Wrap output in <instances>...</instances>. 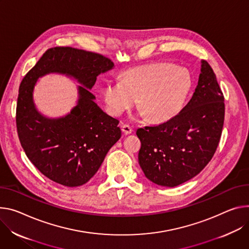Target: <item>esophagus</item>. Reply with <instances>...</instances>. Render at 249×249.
<instances>
[{"mask_svg": "<svg viewBox=\"0 0 249 249\" xmlns=\"http://www.w3.org/2000/svg\"><path fill=\"white\" fill-rule=\"evenodd\" d=\"M121 130H122V132L124 133V135H129V134H131L132 133V128L129 126V125H127V124H123L122 126H121Z\"/></svg>", "mask_w": 249, "mask_h": 249, "instance_id": "34e87169", "label": "esophagus"}]
</instances>
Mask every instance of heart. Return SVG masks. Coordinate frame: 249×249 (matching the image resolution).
<instances>
[{"instance_id":"1","label":"heart","mask_w":249,"mask_h":249,"mask_svg":"<svg viewBox=\"0 0 249 249\" xmlns=\"http://www.w3.org/2000/svg\"><path fill=\"white\" fill-rule=\"evenodd\" d=\"M191 76L184 69L169 62L135 67L122 80H112L103 89L105 106L113 116H120L138 102L154 121L175 117L183 108L191 89Z\"/></svg>"}]
</instances>
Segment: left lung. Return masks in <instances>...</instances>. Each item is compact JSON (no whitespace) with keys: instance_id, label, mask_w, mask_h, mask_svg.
Wrapping results in <instances>:
<instances>
[{"instance_id":"obj_1","label":"left lung","mask_w":249,"mask_h":249,"mask_svg":"<svg viewBox=\"0 0 249 249\" xmlns=\"http://www.w3.org/2000/svg\"><path fill=\"white\" fill-rule=\"evenodd\" d=\"M193 97L178 115L152 127L139 128V165L156 185L174 188L196 177L217 148L224 121V98L215 74L200 60Z\"/></svg>"}]
</instances>
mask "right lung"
<instances>
[{
	"mask_svg": "<svg viewBox=\"0 0 249 249\" xmlns=\"http://www.w3.org/2000/svg\"><path fill=\"white\" fill-rule=\"evenodd\" d=\"M114 67L109 58L72 48L48 50L22 79L17 104V129L26 155L36 168L65 187L86 184L121 137L119 121L95 102L90 90L100 73ZM62 74L78 81L77 105L58 119L37 110L33 90L38 78Z\"/></svg>",
	"mask_w": 249,
	"mask_h": 249,
	"instance_id": "right-lung-1",
	"label": "right lung"
}]
</instances>
